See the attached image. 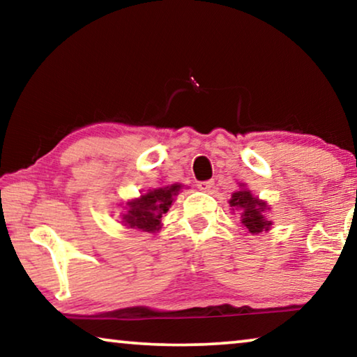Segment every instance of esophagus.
Wrapping results in <instances>:
<instances>
[{"instance_id": "obj_1", "label": "esophagus", "mask_w": 357, "mask_h": 357, "mask_svg": "<svg viewBox=\"0 0 357 357\" xmlns=\"http://www.w3.org/2000/svg\"><path fill=\"white\" fill-rule=\"evenodd\" d=\"M213 181H200L199 184H197V188H199L200 190H205V192H208L209 189L213 188Z\"/></svg>"}]
</instances>
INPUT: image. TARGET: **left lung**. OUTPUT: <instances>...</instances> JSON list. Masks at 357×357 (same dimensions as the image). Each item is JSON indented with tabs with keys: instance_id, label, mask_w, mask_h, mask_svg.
<instances>
[{
	"instance_id": "1",
	"label": "left lung",
	"mask_w": 357,
	"mask_h": 357,
	"mask_svg": "<svg viewBox=\"0 0 357 357\" xmlns=\"http://www.w3.org/2000/svg\"><path fill=\"white\" fill-rule=\"evenodd\" d=\"M234 211H238L241 216V224L248 234L257 235L260 231H268L271 227V220L265 218V211L268 205L264 200L256 199L251 190L241 189L231 194L229 200Z\"/></svg>"
}]
</instances>
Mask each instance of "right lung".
<instances>
[{"label":"right lung","mask_w":357,"mask_h":357,"mask_svg":"<svg viewBox=\"0 0 357 357\" xmlns=\"http://www.w3.org/2000/svg\"><path fill=\"white\" fill-rule=\"evenodd\" d=\"M181 184L165 185L149 190L148 194L141 195L139 199L127 202L128 211L123 214L122 222L128 229H138L143 231H155L160 229V219L173 203V197L178 194Z\"/></svg>","instance_id":"1"}]
</instances>
